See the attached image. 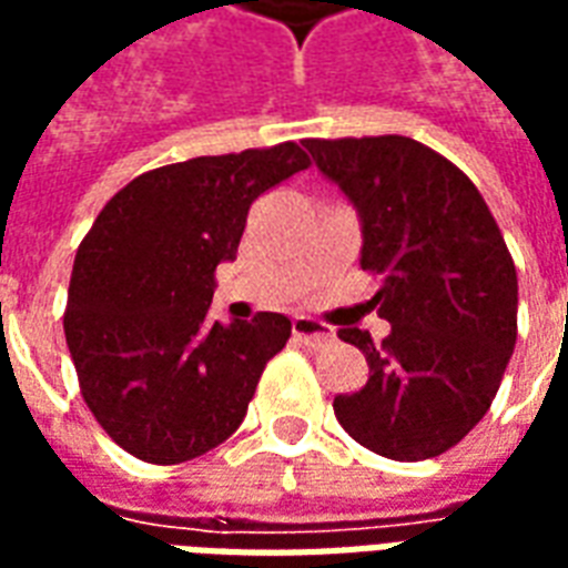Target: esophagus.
Masks as SVG:
<instances>
[{"instance_id": "esophagus-1", "label": "esophagus", "mask_w": 568, "mask_h": 568, "mask_svg": "<svg viewBox=\"0 0 568 568\" xmlns=\"http://www.w3.org/2000/svg\"><path fill=\"white\" fill-rule=\"evenodd\" d=\"M292 334H295L301 344L313 346V349H320V346L332 344L334 332L325 325V322H316L313 316H295L292 320Z\"/></svg>"}]
</instances>
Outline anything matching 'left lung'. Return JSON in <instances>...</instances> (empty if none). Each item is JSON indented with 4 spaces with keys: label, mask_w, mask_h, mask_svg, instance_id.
<instances>
[{
    "label": "left lung",
    "mask_w": 568,
    "mask_h": 568,
    "mask_svg": "<svg viewBox=\"0 0 568 568\" xmlns=\"http://www.w3.org/2000/svg\"><path fill=\"white\" fill-rule=\"evenodd\" d=\"M313 161L362 212V271L393 325L341 341L368 358V383L337 395L353 438L398 463L456 447L499 393L517 341V271L499 224L468 175L410 136L304 140Z\"/></svg>",
    "instance_id": "1"
}]
</instances>
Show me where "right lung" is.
<instances>
[{
	"mask_svg": "<svg viewBox=\"0 0 568 568\" xmlns=\"http://www.w3.org/2000/svg\"><path fill=\"white\" fill-rule=\"evenodd\" d=\"M307 166L297 142L166 163L121 187L84 234L63 332L81 398L130 456L187 463L243 423L292 322H210L215 267L236 258L248 206Z\"/></svg>",
	"mask_w": 568,
	"mask_h": 568,
	"instance_id": "right-lung-1",
	"label": "right lung"
}]
</instances>
